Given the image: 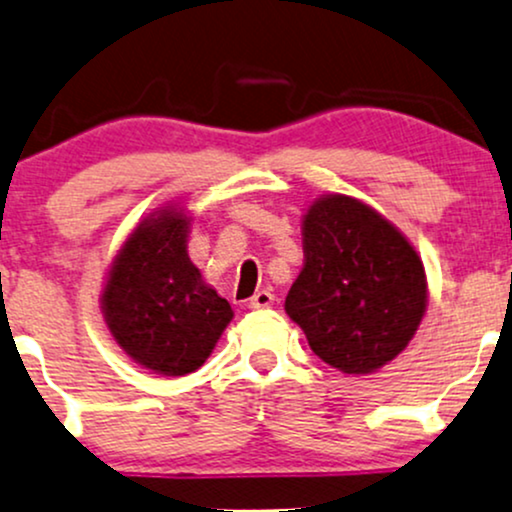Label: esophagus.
<instances>
[{
	"label": "esophagus",
	"instance_id": "34e87169",
	"mask_svg": "<svg viewBox=\"0 0 512 512\" xmlns=\"http://www.w3.org/2000/svg\"><path fill=\"white\" fill-rule=\"evenodd\" d=\"M275 304V294L270 290H258L254 297L249 299V309H270Z\"/></svg>",
	"mask_w": 512,
	"mask_h": 512
}]
</instances>
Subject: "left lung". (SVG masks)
<instances>
[{
	"instance_id": "1",
	"label": "left lung",
	"mask_w": 512,
	"mask_h": 512,
	"mask_svg": "<svg viewBox=\"0 0 512 512\" xmlns=\"http://www.w3.org/2000/svg\"><path fill=\"white\" fill-rule=\"evenodd\" d=\"M304 268L285 299L318 359L371 374L405 350L426 311L424 263L398 227L352 196L304 215Z\"/></svg>"
}]
</instances>
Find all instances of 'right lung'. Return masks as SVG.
<instances>
[{"label": "right lung", "instance_id": "right-lung-1", "mask_svg": "<svg viewBox=\"0 0 512 512\" xmlns=\"http://www.w3.org/2000/svg\"><path fill=\"white\" fill-rule=\"evenodd\" d=\"M189 218L165 208L129 234L102 290V316L117 345L162 376L196 371L234 311L186 254Z\"/></svg>", "mask_w": 512, "mask_h": 512}]
</instances>
